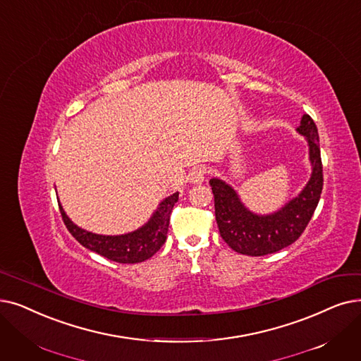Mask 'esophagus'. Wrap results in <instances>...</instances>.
<instances>
[{"label":"esophagus","instance_id":"1","mask_svg":"<svg viewBox=\"0 0 361 361\" xmlns=\"http://www.w3.org/2000/svg\"><path fill=\"white\" fill-rule=\"evenodd\" d=\"M209 174V169L207 166H196L195 169H192L190 172V180L195 184H200L205 177Z\"/></svg>","mask_w":361,"mask_h":361}]
</instances>
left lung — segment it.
<instances>
[{"label":"left lung","mask_w":361,"mask_h":361,"mask_svg":"<svg viewBox=\"0 0 361 361\" xmlns=\"http://www.w3.org/2000/svg\"><path fill=\"white\" fill-rule=\"evenodd\" d=\"M296 130L308 140L312 174L301 195L279 212L271 215L249 212L230 185L218 178L209 181L219 234L239 254L262 257L292 245L304 233L317 208L323 189V165L317 127L310 115H304Z\"/></svg>","instance_id":"8db88e82"}]
</instances>
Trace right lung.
I'll use <instances>...</instances> for the list:
<instances>
[{
	"label": "right lung",
	"instance_id": "1",
	"mask_svg": "<svg viewBox=\"0 0 361 361\" xmlns=\"http://www.w3.org/2000/svg\"><path fill=\"white\" fill-rule=\"evenodd\" d=\"M177 200L178 193L166 197L146 226L133 233L122 234V236H102V234L85 231L71 221L61 205H59V208L66 228L82 246L111 261L119 264H135L153 257L165 243L169 216Z\"/></svg>",
	"mask_w": 361,
	"mask_h": 361
}]
</instances>
